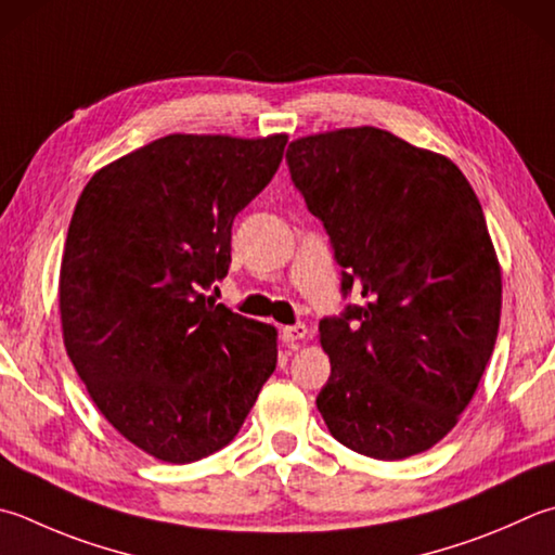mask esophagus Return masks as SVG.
I'll list each match as a JSON object with an SVG mask.
<instances>
[{"mask_svg": "<svg viewBox=\"0 0 555 555\" xmlns=\"http://www.w3.org/2000/svg\"><path fill=\"white\" fill-rule=\"evenodd\" d=\"M307 326L305 323H295V326H285L280 331V338L285 345H295L297 340H305L307 338Z\"/></svg>", "mask_w": 555, "mask_h": 555, "instance_id": "obj_1", "label": "esophagus"}]
</instances>
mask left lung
<instances>
[{
    "label": "left lung",
    "instance_id": "left-lung-1",
    "mask_svg": "<svg viewBox=\"0 0 555 555\" xmlns=\"http://www.w3.org/2000/svg\"><path fill=\"white\" fill-rule=\"evenodd\" d=\"M287 166L343 297H364L319 323V413L352 452L421 454L474 399L498 338L503 282L474 188L447 156L370 125L295 140Z\"/></svg>",
    "mask_w": 555,
    "mask_h": 555
}]
</instances>
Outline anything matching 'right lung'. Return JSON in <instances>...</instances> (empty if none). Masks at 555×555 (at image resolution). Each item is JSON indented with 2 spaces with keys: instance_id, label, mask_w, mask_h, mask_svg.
<instances>
[{
  "instance_id": "1",
  "label": "right lung",
  "mask_w": 555,
  "mask_h": 555,
  "mask_svg": "<svg viewBox=\"0 0 555 555\" xmlns=\"http://www.w3.org/2000/svg\"><path fill=\"white\" fill-rule=\"evenodd\" d=\"M287 134H166L91 176L60 266L62 336L125 440L191 464L234 440L278 362V333L215 305L234 217Z\"/></svg>"
}]
</instances>
